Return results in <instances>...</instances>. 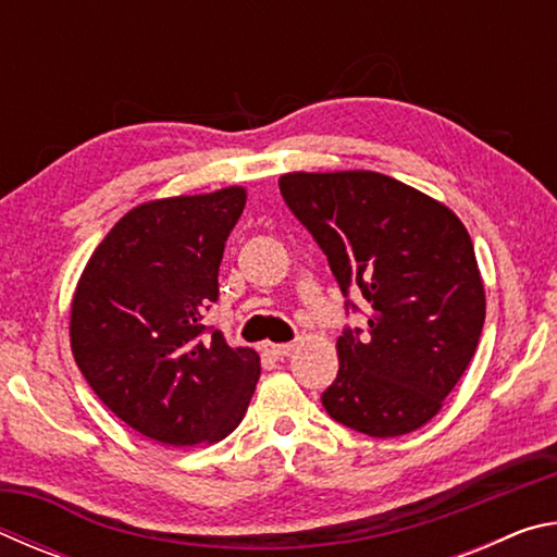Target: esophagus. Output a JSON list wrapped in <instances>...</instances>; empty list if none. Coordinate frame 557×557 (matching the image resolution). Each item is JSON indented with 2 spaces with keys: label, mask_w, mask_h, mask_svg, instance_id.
I'll use <instances>...</instances> for the list:
<instances>
[{
  "label": "esophagus",
  "mask_w": 557,
  "mask_h": 557,
  "mask_svg": "<svg viewBox=\"0 0 557 557\" xmlns=\"http://www.w3.org/2000/svg\"><path fill=\"white\" fill-rule=\"evenodd\" d=\"M262 351H265V356H270V358H275V361H280V358L289 356L292 344H265V346H262Z\"/></svg>",
  "instance_id": "34e87169"
}]
</instances>
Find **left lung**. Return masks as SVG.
Masks as SVG:
<instances>
[{
    "label": "left lung",
    "instance_id": "obj_1",
    "mask_svg": "<svg viewBox=\"0 0 557 557\" xmlns=\"http://www.w3.org/2000/svg\"><path fill=\"white\" fill-rule=\"evenodd\" d=\"M280 194L324 250L366 332L338 336L336 381L322 393L336 422L398 437L430 422L467 371L486 297L474 245L447 206L379 172H292Z\"/></svg>",
    "mask_w": 557,
    "mask_h": 557
}]
</instances>
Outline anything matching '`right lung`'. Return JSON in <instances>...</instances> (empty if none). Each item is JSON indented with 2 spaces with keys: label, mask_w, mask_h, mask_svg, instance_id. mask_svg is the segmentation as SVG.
Listing matches in <instances>:
<instances>
[{
  "label": "right lung",
  "mask_w": 557,
  "mask_h": 557,
  "mask_svg": "<svg viewBox=\"0 0 557 557\" xmlns=\"http://www.w3.org/2000/svg\"><path fill=\"white\" fill-rule=\"evenodd\" d=\"M243 209V186L137 206L112 225L75 287V363L122 422L162 445L228 437L256 393L260 356L206 326Z\"/></svg>",
  "instance_id": "right-lung-1"
}]
</instances>
